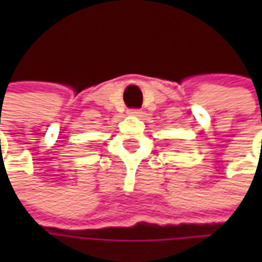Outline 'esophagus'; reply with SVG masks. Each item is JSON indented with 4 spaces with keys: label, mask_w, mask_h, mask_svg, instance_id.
<instances>
[{
    "label": "esophagus",
    "mask_w": 262,
    "mask_h": 262,
    "mask_svg": "<svg viewBox=\"0 0 262 262\" xmlns=\"http://www.w3.org/2000/svg\"><path fill=\"white\" fill-rule=\"evenodd\" d=\"M127 114L130 115V116H140V115H142V111H140V109H129Z\"/></svg>",
    "instance_id": "1"
}]
</instances>
